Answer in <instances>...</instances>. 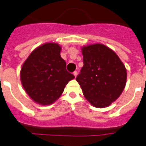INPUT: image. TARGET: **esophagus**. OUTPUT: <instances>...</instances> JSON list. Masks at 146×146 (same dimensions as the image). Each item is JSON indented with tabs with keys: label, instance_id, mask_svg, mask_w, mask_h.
Wrapping results in <instances>:
<instances>
[{
	"label": "esophagus",
	"instance_id": "esophagus-1",
	"mask_svg": "<svg viewBox=\"0 0 146 146\" xmlns=\"http://www.w3.org/2000/svg\"><path fill=\"white\" fill-rule=\"evenodd\" d=\"M73 75H74L75 77H76V76H77V71H74V72H73Z\"/></svg>",
	"mask_w": 146,
	"mask_h": 146
}]
</instances>
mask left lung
Segmentation results:
<instances>
[{
  "instance_id": "left-lung-1",
  "label": "left lung",
  "mask_w": 146,
  "mask_h": 146,
  "mask_svg": "<svg viewBox=\"0 0 146 146\" xmlns=\"http://www.w3.org/2000/svg\"><path fill=\"white\" fill-rule=\"evenodd\" d=\"M83 66L76 81L93 106L103 108L117 100L124 89L127 70L114 51L104 44L83 47Z\"/></svg>"
}]
</instances>
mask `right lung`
<instances>
[{"instance_id": "right-lung-1", "label": "right lung", "mask_w": 146, "mask_h": 146, "mask_svg": "<svg viewBox=\"0 0 146 146\" xmlns=\"http://www.w3.org/2000/svg\"><path fill=\"white\" fill-rule=\"evenodd\" d=\"M60 50L57 44L46 43L33 50L22 66V85L31 98L40 104H52L61 96L67 82L74 79L66 70Z\"/></svg>"}]
</instances>
